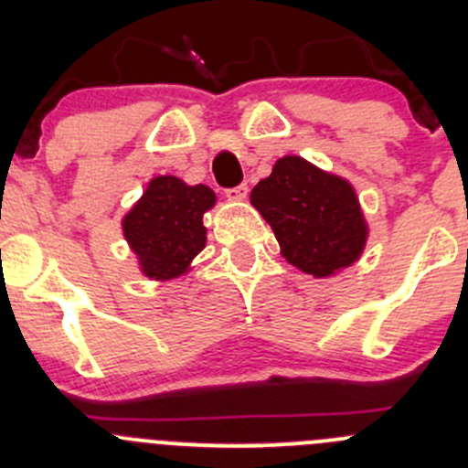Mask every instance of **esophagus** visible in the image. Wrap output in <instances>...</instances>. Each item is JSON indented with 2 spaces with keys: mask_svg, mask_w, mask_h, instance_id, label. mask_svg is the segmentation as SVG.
Returning <instances> with one entry per match:
<instances>
[{
  "mask_svg": "<svg viewBox=\"0 0 468 468\" xmlns=\"http://www.w3.org/2000/svg\"><path fill=\"white\" fill-rule=\"evenodd\" d=\"M249 195V187L247 186H238L233 187V190H226V197H229L230 201H244Z\"/></svg>",
  "mask_w": 468,
  "mask_h": 468,
  "instance_id": "obj_1",
  "label": "esophagus"
}]
</instances>
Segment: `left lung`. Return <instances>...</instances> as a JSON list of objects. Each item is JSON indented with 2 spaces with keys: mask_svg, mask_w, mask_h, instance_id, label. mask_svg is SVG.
Instances as JSON below:
<instances>
[{
  "mask_svg": "<svg viewBox=\"0 0 468 468\" xmlns=\"http://www.w3.org/2000/svg\"><path fill=\"white\" fill-rule=\"evenodd\" d=\"M271 226L281 256L314 278L356 264L369 242V221L356 187L301 155H282L249 197Z\"/></svg>",
  "mask_w": 468,
  "mask_h": 468,
  "instance_id": "8db88e82",
  "label": "left lung"
}]
</instances>
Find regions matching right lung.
<instances>
[{
  "label": "right lung",
  "instance_id": "1",
  "mask_svg": "<svg viewBox=\"0 0 468 468\" xmlns=\"http://www.w3.org/2000/svg\"><path fill=\"white\" fill-rule=\"evenodd\" d=\"M217 204L207 186H187L183 178L160 174L146 183L143 197L122 217V235L149 281L167 282L195 269L204 251V215Z\"/></svg>",
  "mask_w": 468,
  "mask_h": 468
}]
</instances>
